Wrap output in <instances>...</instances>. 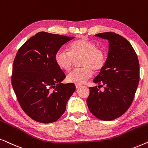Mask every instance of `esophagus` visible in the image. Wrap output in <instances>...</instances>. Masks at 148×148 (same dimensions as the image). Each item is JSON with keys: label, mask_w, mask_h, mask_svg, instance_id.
<instances>
[{"label": "esophagus", "mask_w": 148, "mask_h": 148, "mask_svg": "<svg viewBox=\"0 0 148 148\" xmlns=\"http://www.w3.org/2000/svg\"><path fill=\"white\" fill-rule=\"evenodd\" d=\"M81 86H82L81 84H76V88H78L81 87Z\"/></svg>", "instance_id": "esophagus-1"}]
</instances>
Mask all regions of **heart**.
Listing matches in <instances>:
<instances>
[{
  "label": "heart",
  "instance_id": "b5f03b06",
  "mask_svg": "<svg viewBox=\"0 0 148 148\" xmlns=\"http://www.w3.org/2000/svg\"><path fill=\"white\" fill-rule=\"evenodd\" d=\"M93 41L81 38L74 40L69 45V52L58 51L55 55V62L59 68L69 71L74 64V60L82 57L80 65L82 68L74 69L68 73L67 79L70 82L82 84L91 77L93 70L100 71L103 68L106 55L101 48L96 47Z\"/></svg>",
  "mask_w": 148,
  "mask_h": 148
}]
</instances>
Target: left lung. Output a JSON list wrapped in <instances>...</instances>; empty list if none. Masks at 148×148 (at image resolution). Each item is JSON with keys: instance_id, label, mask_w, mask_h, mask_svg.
Returning a JSON list of instances; mask_svg holds the SVG:
<instances>
[{"instance_id": "left-lung-1", "label": "left lung", "mask_w": 148, "mask_h": 148, "mask_svg": "<svg viewBox=\"0 0 148 148\" xmlns=\"http://www.w3.org/2000/svg\"><path fill=\"white\" fill-rule=\"evenodd\" d=\"M95 36L109 42L105 65L93 80L105 86L104 91L99 90V86L90 87L86 103L95 116L109 121L121 116L131 106L139 84V64L131 43L123 36L114 32Z\"/></svg>"}]
</instances>
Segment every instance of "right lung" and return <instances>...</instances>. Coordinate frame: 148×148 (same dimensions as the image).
Masks as SVG:
<instances>
[{"label": "right lung", "instance_id": "1", "mask_svg": "<svg viewBox=\"0 0 148 148\" xmlns=\"http://www.w3.org/2000/svg\"><path fill=\"white\" fill-rule=\"evenodd\" d=\"M74 38L40 32L17 51L11 83L21 108L35 121H58L75 91L74 84L62 83L66 75L55 62L57 51Z\"/></svg>", "mask_w": 148, "mask_h": 148}]
</instances>
